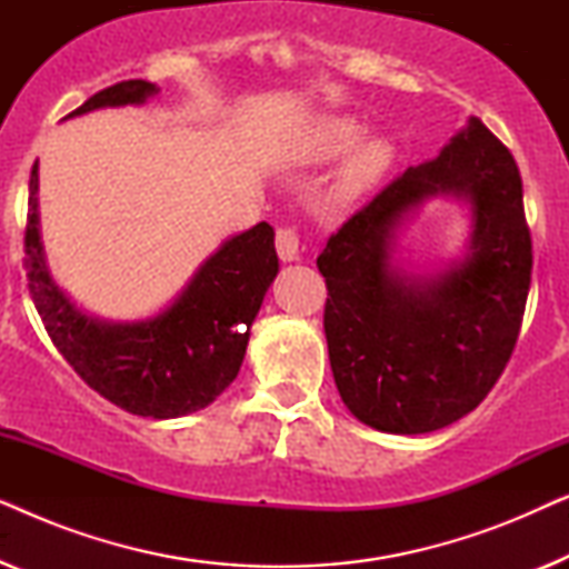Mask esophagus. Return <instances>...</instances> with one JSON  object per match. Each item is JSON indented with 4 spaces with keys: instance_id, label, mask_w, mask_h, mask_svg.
<instances>
[{
    "instance_id": "esophagus-1",
    "label": "esophagus",
    "mask_w": 569,
    "mask_h": 569,
    "mask_svg": "<svg viewBox=\"0 0 569 569\" xmlns=\"http://www.w3.org/2000/svg\"><path fill=\"white\" fill-rule=\"evenodd\" d=\"M277 253L282 261H300V238L295 228H279L277 230Z\"/></svg>"
}]
</instances>
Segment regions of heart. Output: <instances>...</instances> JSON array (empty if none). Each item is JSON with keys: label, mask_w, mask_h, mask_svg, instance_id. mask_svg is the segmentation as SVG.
I'll return each mask as SVG.
<instances>
[{"label": "heart", "mask_w": 569, "mask_h": 569, "mask_svg": "<svg viewBox=\"0 0 569 569\" xmlns=\"http://www.w3.org/2000/svg\"><path fill=\"white\" fill-rule=\"evenodd\" d=\"M362 131L365 127L352 116H321L313 121L306 137L302 154L308 162H331L348 154L329 189V204L333 207H345L362 199L365 193L383 181L396 160L391 139H362Z\"/></svg>", "instance_id": "heart-1"}]
</instances>
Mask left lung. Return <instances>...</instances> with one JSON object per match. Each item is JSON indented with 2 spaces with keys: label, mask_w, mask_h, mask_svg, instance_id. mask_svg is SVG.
Here are the masks:
<instances>
[{
  "label": "left lung",
  "mask_w": 569,
  "mask_h": 569,
  "mask_svg": "<svg viewBox=\"0 0 569 569\" xmlns=\"http://www.w3.org/2000/svg\"><path fill=\"white\" fill-rule=\"evenodd\" d=\"M438 196L470 207L465 253L430 272L403 270L400 230ZM316 263L329 287L323 329L345 407L391 435L458 422L502 376L531 287L516 160L469 116L438 158L409 168L341 224Z\"/></svg>",
  "instance_id": "obj_1"
}]
</instances>
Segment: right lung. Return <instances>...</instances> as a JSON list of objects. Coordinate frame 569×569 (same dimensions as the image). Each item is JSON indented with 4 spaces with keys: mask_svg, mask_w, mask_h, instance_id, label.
<instances>
[{
    "mask_svg": "<svg viewBox=\"0 0 569 569\" xmlns=\"http://www.w3.org/2000/svg\"><path fill=\"white\" fill-rule=\"evenodd\" d=\"M158 92V84L147 80L119 82L84 100L67 119L98 108L142 106ZM26 269L38 316L77 376L129 415L176 419L209 407L236 380L279 259L274 228L259 222L207 256L183 290L154 316L139 321L90 316L61 290L46 263L36 162L30 170Z\"/></svg>",
    "mask_w": 569,
    "mask_h": 569,
    "instance_id": "right-lung-1",
    "label": "right lung"
}]
</instances>
